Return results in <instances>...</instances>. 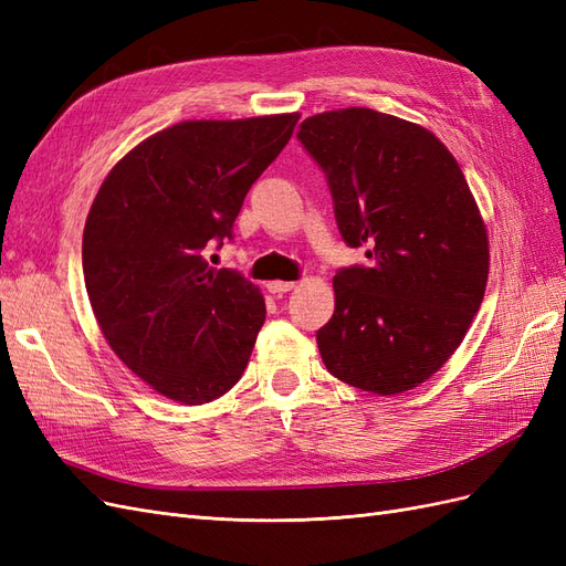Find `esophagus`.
Instances as JSON below:
<instances>
[{"label":"esophagus","instance_id":"esophagus-1","mask_svg":"<svg viewBox=\"0 0 566 566\" xmlns=\"http://www.w3.org/2000/svg\"><path fill=\"white\" fill-rule=\"evenodd\" d=\"M295 285H297L295 281H271V283H266L269 293H273V295H283V293H290V290H293Z\"/></svg>","mask_w":566,"mask_h":566}]
</instances>
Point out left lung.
Here are the masks:
<instances>
[{
    "instance_id": "obj_1",
    "label": "left lung",
    "mask_w": 566,
    "mask_h": 566,
    "mask_svg": "<svg viewBox=\"0 0 566 566\" xmlns=\"http://www.w3.org/2000/svg\"><path fill=\"white\" fill-rule=\"evenodd\" d=\"M297 139L328 181L342 241L368 256L335 273L323 364L382 397L413 389L484 300L489 238L465 175L432 132L370 108L306 117Z\"/></svg>"
}]
</instances>
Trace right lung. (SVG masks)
<instances>
[{"instance_id":"right-lung-1","label":"right lung","mask_w":566,"mask_h":566,"mask_svg":"<svg viewBox=\"0 0 566 566\" xmlns=\"http://www.w3.org/2000/svg\"><path fill=\"white\" fill-rule=\"evenodd\" d=\"M297 119H188L129 150L98 188L82 235L92 310L119 361L167 399L208 403L241 380L264 297L205 250L231 241Z\"/></svg>"}]
</instances>
